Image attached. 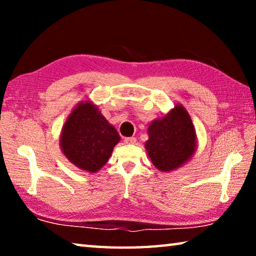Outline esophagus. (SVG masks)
Wrapping results in <instances>:
<instances>
[{
  "label": "esophagus",
  "instance_id": "34e87169",
  "mask_svg": "<svg viewBox=\"0 0 256 256\" xmlns=\"http://www.w3.org/2000/svg\"><path fill=\"white\" fill-rule=\"evenodd\" d=\"M124 142L126 144H136V138H124Z\"/></svg>",
  "mask_w": 256,
  "mask_h": 256
}]
</instances>
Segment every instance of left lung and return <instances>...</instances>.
<instances>
[{"mask_svg":"<svg viewBox=\"0 0 256 256\" xmlns=\"http://www.w3.org/2000/svg\"><path fill=\"white\" fill-rule=\"evenodd\" d=\"M148 136L144 144L146 154L160 172H172L184 166L198 148L196 128L180 104L149 124Z\"/></svg>","mask_w":256,"mask_h":256,"instance_id":"1","label":"left lung"}]
</instances>
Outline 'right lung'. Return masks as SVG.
I'll list each match as a JSON object with an SVG mask.
<instances>
[{"label": "right lung", "instance_id": "obj_1", "mask_svg": "<svg viewBox=\"0 0 256 256\" xmlns=\"http://www.w3.org/2000/svg\"><path fill=\"white\" fill-rule=\"evenodd\" d=\"M120 136L97 105L86 99L73 108L63 124L60 146L81 170L97 172L105 166Z\"/></svg>", "mask_w": 256, "mask_h": 256}]
</instances>
